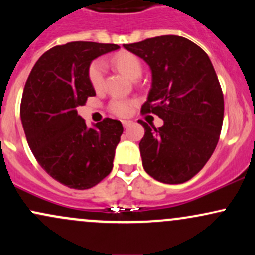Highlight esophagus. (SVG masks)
I'll return each mask as SVG.
<instances>
[{"label":"esophagus","instance_id":"1","mask_svg":"<svg viewBox=\"0 0 255 255\" xmlns=\"http://www.w3.org/2000/svg\"><path fill=\"white\" fill-rule=\"evenodd\" d=\"M122 125H123V127L127 128V127H129L130 125H132V121H128V120H123Z\"/></svg>","mask_w":255,"mask_h":255}]
</instances>
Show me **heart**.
I'll return each mask as SVG.
<instances>
[{
  "instance_id": "b5f03b06",
  "label": "heart",
  "mask_w": 255,
  "mask_h": 255,
  "mask_svg": "<svg viewBox=\"0 0 255 255\" xmlns=\"http://www.w3.org/2000/svg\"><path fill=\"white\" fill-rule=\"evenodd\" d=\"M111 61L120 71H122L123 74L127 75L132 80H136L141 76V60L134 53L122 50V52L115 54ZM88 80L96 91H102L105 83V66L102 60H96L89 65ZM133 106V100L125 99V98H114L109 104V109H110L111 113L117 115V116L125 117L132 113Z\"/></svg>"
}]
</instances>
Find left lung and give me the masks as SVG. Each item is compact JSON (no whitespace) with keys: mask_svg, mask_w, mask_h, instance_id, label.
<instances>
[{"mask_svg":"<svg viewBox=\"0 0 255 255\" xmlns=\"http://www.w3.org/2000/svg\"><path fill=\"white\" fill-rule=\"evenodd\" d=\"M123 47L146 61L152 74L141 113L163 120L158 128L139 120L145 129L139 142L142 167L161 183H185L205 167L222 132L224 97L211 59L175 35Z\"/></svg>","mask_w":255,"mask_h":255,"instance_id":"1","label":"left lung"}]
</instances>
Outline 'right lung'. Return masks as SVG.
Instances as JSON below:
<instances>
[{
	"mask_svg": "<svg viewBox=\"0 0 255 255\" xmlns=\"http://www.w3.org/2000/svg\"><path fill=\"white\" fill-rule=\"evenodd\" d=\"M119 48L85 41L55 46L25 83L20 117L27 144L42 168L71 189H91L113 169L122 123L108 117L88 128L76 109L96 96L88 80L92 60Z\"/></svg>",
	"mask_w": 255,
	"mask_h": 255,
	"instance_id": "add662e5",
	"label": "right lung"
}]
</instances>
